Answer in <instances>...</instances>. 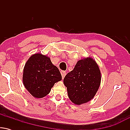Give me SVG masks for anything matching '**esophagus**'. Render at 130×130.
Segmentation results:
<instances>
[{
  "instance_id": "34e87169",
  "label": "esophagus",
  "mask_w": 130,
  "mask_h": 130,
  "mask_svg": "<svg viewBox=\"0 0 130 130\" xmlns=\"http://www.w3.org/2000/svg\"><path fill=\"white\" fill-rule=\"evenodd\" d=\"M66 74H67V73L65 72V71H61V74H62V78H64V77L65 76V75H66Z\"/></svg>"
}]
</instances>
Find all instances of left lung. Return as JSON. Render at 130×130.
<instances>
[{"instance_id":"obj_1","label":"left lung","mask_w":130,"mask_h":130,"mask_svg":"<svg viewBox=\"0 0 130 130\" xmlns=\"http://www.w3.org/2000/svg\"><path fill=\"white\" fill-rule=\"evenodd\" d=\"M101 71L96 61L90 57L79 60L73 70L63 79L71 102L80 105L93 99L100 86Z\"/></svg>"}]
</instances>
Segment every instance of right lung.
I'll use <instances>...</instances> for the list:
<instances>
[{
	"label": "right lung",
	"mask_w": 130,
	"mask_h": 130,
	"mask_svg": "<svg viewBox=\"0 0 130 130\" xmlns=\"http://www.w3.org/2000/svg\"><path fill=\"white\" fill-rule=\"evenodd\" d=\"M61 80L62 76L57 67L53 65L50 57L41 53L32 55L24 67L23 84L35 98L46 96L55 83Z\"/></svg>",
	"instance_id": "obj_1"
}]
</instances>
